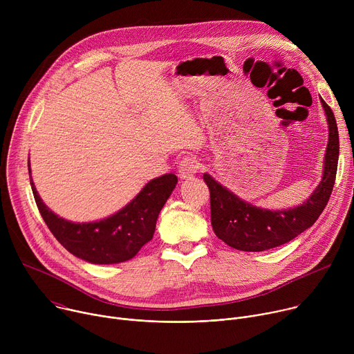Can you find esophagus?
<instances>
[{
	"mask_svg": "<svg viewBox=\"0 0 354 354\" xmlns=\"http://www.w3.org/2000/svg\"><path fill=\"white\" fill-rule=\"evenodd\" d=\"M200 169V162L193 156H186L179 162V175L180 178H190L196 175Z\"/></svg>",
	"mask_w": 354,
	"mask_h": 354,
	"instance_id": "34e87169",
	"label": "esophagus"
}]
</instances>
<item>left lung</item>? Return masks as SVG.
I'll list each match as a JSON object with an SVG mask.
<instances>
[{"instance_id":"1","label":"left lung","mask_w":354,"mask_h":354,"mask_svg":"<svg viewBox=\"0 0 354 354\" xmlns=\"http://www.w3.org/2000/svg\"><path fill=\"white\" fill-rule=\"evenodd\" d=\"M321 102L329 124L324 176L311 197L301 206L279 212L258 209L227 190L209 174L203 175L210 190L213 230L231 248L246 252H261L280 246L310 228L324 212L336 179L339 133L332 109L322 97Z\"/></svg>"}]
</instances>
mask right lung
I'll return each instance as SVG.
<instances>
[{
    "label": "right lung",
    "mask_w": 354,
    "mask_h": 354,
    "mask_svg": "<svg viewBox=\"0 0 354 354\" xmlns=\"http://www.w3.org/2000/svg\"><path fill=\"white\" fill-rule=\"evenodd\" d=\"M176 183L174 174L162 175L148 182L116 214L95 223L75 224L56 216L43 203L30 176L37 209L48 230L74 257L97 265L129 261L153 239L158 214Z\"/></svg>",
    "instance_id": "obj_1"
}]
</instances>
